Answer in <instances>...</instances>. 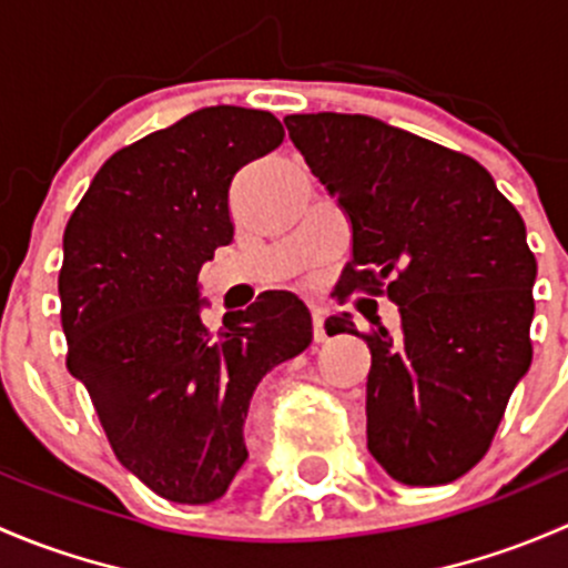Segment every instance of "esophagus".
I'll return each mask as SVG.
<instances>
[{
    "instance_id": "obj_1",
    "label": "esophagus",
    "mask_w": 568,
    "mask_h": 568,
    "mask_svg": "<svg viewBox=\"0 0 568 568\" xmlns=\"http://www.w3.org/2000/svg\"><path fill=\"white\" fill-rule=\"evenodd\" d=\"M313 337H316V343H324L326 341L324 313H321V307H313Z\"/></svg>"
}]
</instances>
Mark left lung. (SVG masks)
<instances>
[{"label":"left lung","mask_w":568,"mask_h":568,"mask_svg":"<svg viewBox=\"0 0 568 568\" xmlns=\"http://www.w3.org/2000/svg\"><path fill=\"white\" fill-rule=\"evenodd\" d=\"M285 129L352 222L337 288L400 313V335H363L371 456L406 486L450 484L484 459L530 368L523 216L475 159L368 114H288ZM335 332L359 335L348 313Z\"/></svg>","instance_id":"8db88e82"}]
</instances>
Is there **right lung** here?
<instances>
[{"instance_id": "right-lung-1", "label": "right lung", "mask_w": 568, "mask_h": 568, "mask_svg": "<svg viewBox=\"0 0 568 568\" xmlns=\"http://www.w3.org/2000/svg\"><path fill=\"white\" fill-rule=\"evenodd\" d=\"M283 136L272 112L197 109L112 153L65 225L68 371L120 464L164 500L225 495L247 462L257 382L313 341L311 313L288 291L227 313L220 332L200 318V266L233 242V175Z\"/></svg>"}]
</instances>
